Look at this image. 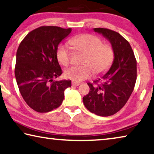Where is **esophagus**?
Wrapping results in <instances>:
<instances>
[{
	"instance_id": "esophagus-1",
	"label": "esophagus",
	"mask_w": 154,
	"mask_h": 154,
	"mask_svg": "<svg viewBox=\"0 0 154 154\" xmlns=\"http://www.w3.org/2000/svg\"><path fill=\"white\" fill-rule=\"evenodd\" d=\"M79 83L72 82V86H79Z\"/></svg>"
}]
</instances>
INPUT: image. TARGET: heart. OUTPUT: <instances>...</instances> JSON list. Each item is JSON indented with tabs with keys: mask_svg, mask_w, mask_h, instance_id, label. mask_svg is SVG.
<instances>
[{
	"mask_svg": "<svg viewBox=\"0 0 154 154\" xmlns=\"http://www.w3.org/2000/svg\"><path fill=\"white\" fill-rule=\"evenodd\" d=\"M76 52L83 53L82 66H73L64 72L66 79L80 82L89 78L92 72L101 75L108 71L114 60V49L112 45L103 42L99 36L90 33L80 34L69 40ZM56 57L61 64L67 66L72 57V52L65 45L58 46Z\"/></svg>",
	"mask_w": 154,
	"mask_h": 154,
	"instance_id": "1",
	"label": "heart"
}]
</instances>
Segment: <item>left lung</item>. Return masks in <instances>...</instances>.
<instances>
[{
	"label": "left lung",
	"instance_id": "1",
	"mask_svg": "<svg viewBox=\"0 0 154 154\" xmlns=\"http://www.w3.org/2000/svg\"><path fill=\"white\" fill-rule=\"evenodd\" d=\"M94 31L110 41L115 55L109 71L93 84H88L90 92L83 101L92 113L109 116L120 110L132 93L137 77L136 60L130 43L118 32L106 28Z\"/></svg>",
	"mask_w": 154,
	"mask_h": 154
}]
</instances>
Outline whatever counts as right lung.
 I'll return each mask as SVG.
<instances>
[{"label":"right lung","mask_w":154,"mask_h":154,"mask_svg":"<svg viewBox=\"0 0 154 154\" xmlns=\"http://www.w3.org/2000/svg\"><path fill=\"white\" fill-rule=\"evenodd\" d=\"M71 28L42 26L33 29L22 40L16 53L15 76L26 103L38 112L57 108L64 98L70 80L55 81L62 68L56 57L58 45L69 35Z\"/></svg>","instance_id":"add662e5"}]
</instances>
